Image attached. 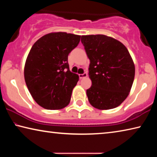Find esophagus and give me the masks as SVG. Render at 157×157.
<instances>
[{
  "mask_svg": "<svg viewBox=\"0 0 157 157\" xmlns=\"http://www.w3.org/2000/svg\"><path fill=\"white\" fill-rule=\"evenodd\" d=\"M79 78H80V79L86 78V77H87V73H84L83 74H79Z\"/></svg>",
  "mask_w": 157,
  "mask_h": 157,
  "instance_id": "obj_1",
  "label": "esophagus"
}]
</instances>
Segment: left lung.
Segmentation results:
<instances>
[{
	"mask_svg": "<svg viewBox=\"0 0 157 157\" xmlns=\"http://www.w3.org/2000/svg\"><path fill=\"white\" fill-rule=\"evenodd\" d=\"M90 59L89 76L92 85L86 90L93 107L107 110L118 107L132 89L135 66L124 45L104 34L82 36Z\"/></svg>",
	"mask_w": 157,
	"mask_h": 157,
	"instance_id": "8db88e82",
	"label": "left lung"
}]
</instances>
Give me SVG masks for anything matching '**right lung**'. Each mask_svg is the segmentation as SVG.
<instances>
[{
  "mask_svg": "<svg viewBox=\"0 0 157 157\" xmlns=\"http://www.w3.org/2000/svg\"><path fill=\"white\" fill-rule=\"evenodd\" d=\"M80 36L51 33L32 47L25 63V81L32 97L43 108L61 109L70 102L79 76L69 70L68 56L78 45Z\"/></svg>",
  "mask_w": 157,
  "mask_h": 157,
  "instance_id": "obj_1",
  "label": "right lung"
}]
</instances>
